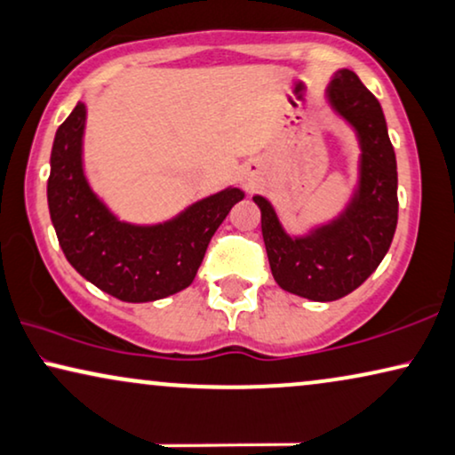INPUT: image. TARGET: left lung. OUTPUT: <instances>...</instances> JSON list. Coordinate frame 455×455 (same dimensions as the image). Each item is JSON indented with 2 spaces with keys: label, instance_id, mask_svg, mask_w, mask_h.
Wrapping results in <instances>:
<instances>
[{
  "label": "left lung",
  "instance_id": "1",
  "mask_svg": "<svg viewBox=\"0 0 455 455\" xmlns=\"http://www.w3.org/2000/svg\"><path fill=\"white\" fill-rule=\"evenodd\" d=\"M332 108L357 132L359 184L345 213L303 238H291L263 196L261 232L280 288L311 300H336L355 291L379 267L397 228V161L380 102L353 70L330 81Z\"/></svg>",
  "mask_w": 455,
  "mask_h": 455
}]
</instances>
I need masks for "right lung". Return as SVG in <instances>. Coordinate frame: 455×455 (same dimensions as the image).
Returning <instances> with one entry per match:
<instances>
[{
    "mask_svg": "<svg viewBox=\"0 0 455 455\" xmlns=\"http://www.w3.org/2000/svg\"><path fill=\"white\" fill-rule=\"evenodd\" d=\"M85 104L58 127L50 158L47 204L68 263L100 291L127 303H148L184 291L229 209L238 188L217 192L158 226L119 221L92 192L84 173Z\"/></svg>",
    "mask_w": 455,
    "mask_h": 455,
    "instance_id": "obj_1",
    "label": "right lung"
}]
</instances>
